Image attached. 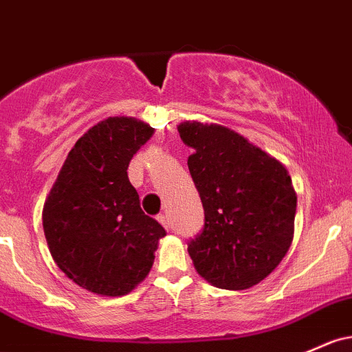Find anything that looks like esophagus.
Returning <instances> with one entry per match:
<instances>
[{"label": "esophagus", "instance_id": "esophagus-1", "mask_svg": "<svg viewBox=\"0 0 352 352\" xmlns=\"http://www.w3.org/2000/svg\"><path fill=\"white\" fill-rule=\"evenodd\" d=\"M157 220H158V222L162 223V226L165 227V229H170V220H168L167 215H165V214H160V215H158V217H157Z\"/></svg>", "mask_w": 352, "mask_h": 352}]
</instances>
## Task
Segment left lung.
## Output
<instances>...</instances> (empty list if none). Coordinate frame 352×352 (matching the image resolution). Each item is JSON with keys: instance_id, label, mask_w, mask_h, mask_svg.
<instances>
[{"instance_id": "left-lung-1", "label": "left lung", "mask_w": 352, "mask_h": 352, "mask_svg": "<svg viewBox=\"0 0 352 352\" xmlns=\"http://www.w3.org/2000/svg\"><path fill=\"white\" fill-rule=\"evenodd\" d=\"M180 138L206 214L188 244L194 267L219 289L244 291L280 264L294 239L297 195L287 168L244 135L187 120Z\"/></svg>"}]
</instances>
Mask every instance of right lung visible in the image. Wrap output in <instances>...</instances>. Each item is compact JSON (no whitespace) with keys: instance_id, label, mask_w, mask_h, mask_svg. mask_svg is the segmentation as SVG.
Wrapping results in <instances>:
<instances>
[{"instance_id":"add662e5","label":"right lung","mask_w":352,"mask_h":352,"mask_svg":"<svg viewBox=\"0 0 352 352\" xmlns=\"http://www.w3.org/2000/svg\"><path fill=\"white\" fill-rule=\"evenodd\" d=\"M153 132L133 117L98 122L69 150L45 200L43 230L53 261L94 294L132 292L148 276L165 235L142 210L126 173Z\"/></svg>"}]
</instances>
